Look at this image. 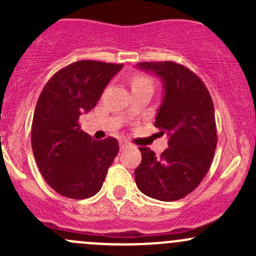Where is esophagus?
Masks as SVG:
<instances>
[{"label": "esophagus", "mask_w": 256, "mask_h": 256, "mask_svg": "<svg viewBox=\"0 0 256 256\" xmlns=\"http://www.w3.org/2000/svg\"><path fill=\"white\" fill-rule=\"evenodd\" d=\"M118 144H120V150L121 151H122V150H125V148H128V142H126L125 140H120V142H118Z\"/></svg>", "instance_id": "esophagus-1"}]
</instances>
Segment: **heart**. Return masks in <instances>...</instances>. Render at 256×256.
Instances as JSON below:
<instances>
[{"mask_svg": "<svg viewBox=\"0 0 256 256\" xmlns=\"http://www.w3.org/2000/svg\"><path fill=\"white\" fill-rule=\"evenodd\" d=\"M152 88V84L151 82H150V79L144 78V76H135V78L132 79V89L134 88Z\"/></svg>", "mask_w": 256, "mask_h": 256, "instance_id": "obj_1", "label": "heart"}]
</instances>
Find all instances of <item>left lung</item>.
Masks as SVG:
<instances>
[{"label":"left lung","mask_w":256,"mask_h":256,"mask_svg":"<svg viewBox=\"0 0 256 256\" xmlns=\"http://www.w3.org/2000/svg\"><path fill=\"white\" fill-rule=\"evenodd\" d=\"M136 68L161 80L164 92L154 126L168 138L161 157L140 147L136 184L148 197L172 202L194 190L210 167L216 147L213 102L202 80L180 64L142 62Z\"/></svg>","instance_id":"obj_1"}]
</instances>
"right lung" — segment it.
I'll use <instances>...</instances> for the list:
<instances>
[{
	"label": "right lung",
	"mask_w": 256,
	"mask_h": 256,
	"mask_svg": "<svg viewBox=\"0 0 256 256\" xmlns=\"http://www.w3.org/2000/svg\"><path fill=\"white\" fill-rule=\"evenodd\" d=\"M122 64L79 60L56 72L38 98L32 150L46 182L73 200L96 194L118 152L116 138L96 141L80 130L79 116L94 109Z\"/></svg>",
	"instance_id": "1"
}]
</instances>
